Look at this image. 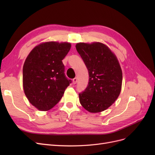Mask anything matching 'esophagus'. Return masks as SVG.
<instances>
[{
    "label": "esophagus",
    "mask_w": 155,
    "mask_h": 155,
    "mask_svg": "<svg viewBox=\"0 0 155 155\" xmlns=\"http://www.w3.org/2000/svg\"><path fill=\"white\" fill-rule=\"evenodd\" d=\"M72 81H73V83H74V84H76L77 82H78V78H74Z\"/></svg>",
    "instance_id": "obj_1"
}]
</instances>
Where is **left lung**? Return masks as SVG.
<instances>
[{"mask_svg":"<svg viewBox=\"0 0 155 155\" xmlns=\"http://www.w3.org/2000/svg\"><path fill=\"white\" fill-rule=\"evenodd\" d=\"M76 48L85 63L89 76L85 91L79 94V101L90 112L109 108L120 95L122 72L118 59L104 44L78 43Z\"/></svg>","mask_w":155,"mask_h":155,"instance_id":"obj_1","label":"left lung"}]
</instances>
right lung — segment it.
<instances>
[{
    "instance_id": "1",
    "label": "right lung",
    "mask_w": 155,
    "mask_h": 155,
    "mask_svg": "<svg viewBox=\"0 0 155 155\" xmlns=\"http://www.w3.org/2000/svg\"><path fill=\"white\" fill-rule=\"evenodd\" d=\"M71 47L68 43L47 42L33 49L23 66V88L30 104L48 110L61 99L72 83L64 74L62 60Z\"/></svg>"
}]
</instances>
